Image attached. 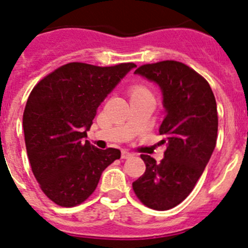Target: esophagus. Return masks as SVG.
I'll return each mask as SVG.
<instances>
[{
    "label": "esophagus",
    "instance_id": "1",
    "mask_svg": "<svg viewBox=\"0 0 248 248\" xmlns=\"http://www.w3.org/2000/svg\"><path fill=\"white\" fill-rule=\"evenodd\" d=\"M131 156H133V154H131L129 151H127V150H122V153H121L122 158H129Z\"/></svg>",
    "mask_w": 248,
    "mask_h": 248
}]
</instances>
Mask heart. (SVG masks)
<instances>
[{
  "label": "heart",
  "mask_w": 248,
  "mask_h": 248,
  "mask_svg": "<svg viewBox=\"0 0 248 248\" xmlns=\"http://www.w3.org/2000/svg\"><path fill=\"white\" fill-rule=\"evenodd\" d=\"M141 92H146V91L144 90V88H141V87L134 88V91H133V93H141Z\"/></svg>",
  "instance_id": "heart-1"
}]
</instances>
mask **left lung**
Instances as JSON below:
<instances>
[{
	"instance_id": "1",
	"label": "left lung",
	"mask_w": 248,
	"mask_h": 248,
	"mask_svg": "<svg viewBox=\"0 0 248 248\" xmlns=\"http://www.w3.org/2000/svg\"><path fill=\"white\" fill-rule=\"evenodd\" d=\"M134 74L156 83L162 93L165 119L158 133L167 149L160 163L140 156L146 170L132 186L149 208L170 210L193 191L215 150L216 98L202 76L174 60L141 65Z\"/></svg>"
}]
</instances>
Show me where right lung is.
<instances>
[{
  "label": "right lung",
  "instance_id": "1",
  "mask_svg": "<svg viewBox=\"0 0 248 248\" xmlns=\"http://www.w3.org/2000/svg\"><path fill=\"white\" fill-rule=\"evenodd\" d=\"M69 63L41 80L23 115L31 170L48 199L63 207L80 205L95 190L103 170L121 157L86 140L98 107L136 68Z\"/></svg>",
  "mask_w": 248,
  "mask_h": 248
}]
</instances>
